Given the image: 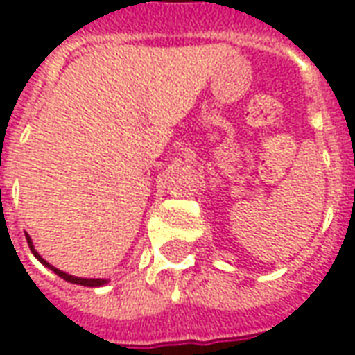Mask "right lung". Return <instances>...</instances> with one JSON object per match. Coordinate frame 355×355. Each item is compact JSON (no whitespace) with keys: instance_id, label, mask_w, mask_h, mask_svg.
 <instances>
[{"instance_id":"right-lung-1","label":"right lung","mask_w":355,"mask_h":355,"mask_svg":"<svg viewBox=\"0 0 355 355\" xmlns=\"http://www.w3.org/2000/svg\"><path fill=\"white\" fill-rule=\"evenodd\" d=\"M26 239H28V245H30V251L34 253L35 259L42 262L43 266H47L49 270H53V272H55L58 277H62V279H66V282H70V283H76V285H85V287H101V285H104V283H106V279H87V277H76V275L66 274V272H62V270H58V268L51 266L49 262L45 261V259H42V257H40V253L35 251L34 243H32V239H30V236H28V234H26Z\"/></svg>"}]
</instances>
